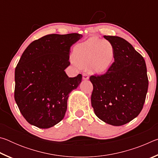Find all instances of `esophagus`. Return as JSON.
<instances>
[{"mask_svg":"<svg viewBox=\"0 0 158 158\" xmlns=\"http://www.w3.org/2000/svg\"><path fill=\"white\" fill-rule=\"evenodd\" d=\"M89 79V75L86 73H84L83 74V79L84 80H88Z\"/></svg>","mask_w":158,"mask_h":158,"instance_id":"1","label":"esophagus"}]
</instances>
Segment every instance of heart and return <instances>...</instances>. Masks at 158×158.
<instances>
[{
    "mask_svg": "<svg viewBox=\"0 0 158 158\" xmlns=\"http://www.w3.org/2000/svg\"><path fill=\"white\" fill-rule=\"evenodd\" d=\"M73 57L79 65H89L90 71L102 73L113 63L115 49L109 41L91 37L74 47Z\"/></svg>",
    "mask_w": 158,
    "mask_h": 158,
    "instance_id": "heart-1",
    "label": "heart"
}]
</instances>
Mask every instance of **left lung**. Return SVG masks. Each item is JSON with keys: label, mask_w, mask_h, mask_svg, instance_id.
<instances>
[{"label": "left lung", "mask_w": 158, "mask_h": 158, "mask_svg": "<svg viewBox=\"0 0 158 158\" xmlns=\"http://www.w3.org/2000/svg\"><path fill=\"white\" fill-rule=\"evenodd\" d=\"M104 37L114 47V62L105 74L90 77L91 105L102 121L121 126L142 110L148 87L146 65L142 56L125 39Z\"/></svg>", "instance_id": "obj_1"}]
</instances>
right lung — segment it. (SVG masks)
Wrapping results in <instances>:
<instances>
[{
  "label": "right lung",
  "mask_w": 158,
  "mask_h": 158,
  "mask_svg": "<svg viewBox=\"0 0 158 158\" xmlns=\"http://www.w3.org/2000/svg\"><path fill=\"white\" fill-rule=\"evenodd\" d=\"M82 37L78 33L51 34L33 41L21 55L15 68V100L24 118L42 129L62 121L72 90L82 76L69 77L65 69L72 45Z\"/></svg>",
  "instance_id": "obj_1"
}]
</instances>
